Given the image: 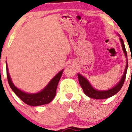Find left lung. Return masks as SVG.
<instances>
[{"label":"left lung","instance_id":"left-lung-1","mask_svg":"<svg viewBox=\"0 0 132 132\" xmlns=\"http://www.w3.org/2000/svg\"><path fill=\"white\" fill-rule=\"evenodd\" d=\"M120 40L122 49H123V51L124 53H125V56L127 57V53L126 50H125V45H124L123 41L122 40V38H120ZM127 68H128V62H127L126 68H125V72H124L123 76H122V78L121 79V80L118 83L115 87H113V88L110 89L108 90H105V91H101V90H95V89H94L92 87L91 85L90 84V83L88 81H87L86 79H85V78H84L82 76L79 75V74H78L79 82L80 85H81L84 94H85L87 96H88L90 98H92V99H107V98L113 96V95H114L116 94L117 93L122 87V86L123 85L124 81H125V78H126Z\"/></svg>","mask_w":132,"mask_h":132}]
</instances>
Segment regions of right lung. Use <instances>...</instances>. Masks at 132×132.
Segmentation results:
<instances>
[{"instance_id":"obj_1","label":"right lung","mask_w":132,"mask_h":132,"mask_svg":"<svg viewBox=\"0 0 132 132\" xmlns=\"http://www.w3.org/2000/svg\"><path fill=\"white\" fill-rule=\"evenodd\" d=\"M60 71L54 77L49 84L42 91L37 94H27L16 88L11 81L10 75L8 72L7 66V77L10 87L12 89L15 94L17 95L23 102L31 106H38L49 104L54 99L56 95V91L57 84L61 78L63 71Z\"/></svg>"}]
</instances>
